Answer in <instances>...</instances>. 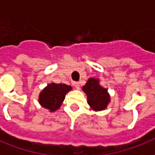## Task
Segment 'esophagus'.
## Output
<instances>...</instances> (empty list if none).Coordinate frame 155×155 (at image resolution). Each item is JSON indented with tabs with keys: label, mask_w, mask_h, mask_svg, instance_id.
Segmentation results:
<instances>
[{
	"label": "esophagus",
	"mask_w": 155,
	"mask_h": 155,
	"mask_svg": "<svg viewBox=\"0 0 155 155\" xmlns=\"http://www.w3.org/2000/svg\"><path fill=\"white\" fill-rule=\"evenodd\" d=\"M73 84H74V86L76 88L77 90H79V89H80V83H79V82H74V83H73Z\"/></svg>",
	"instance_id": "34e87169"
}]
</instances>
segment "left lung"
<instances>
[{"label":"left lung","instance_id":"1","mask_svg":"<svg viewBox=\"0 0 155 155\" xmlns=\"http://www.w3.org/2000/svg\"><path fill=\"white\" fill-rule=\"evenodd\" d=\"M82 91L86 94L87 103L92 110H104L110 102L108 90L101 86L99 79L89 78L85 85L82 87Z\"/></svg>","mask_w":155,"mask_h":155}]
</instances>
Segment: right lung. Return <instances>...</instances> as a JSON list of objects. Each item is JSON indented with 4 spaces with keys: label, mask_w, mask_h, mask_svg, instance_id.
I'll use <instances>...</instances> for the list:
<instances>
[{
    "label": "right lung",
    "mask_w": 155,
    "mask_h": 155,
    "mask_svg": "<svg viewBox=\"0 0 155 155\" xmlns=\"http://www.w3.org/2000/svg\"><path fill=\"white\" fill-rule=\"evenodd\" d=\"M72 90L71 85L51 83L41 91L39 94V104L51 112L60 109L65 98V94Z\"/></svg>",
    "instance_id": "add662e5"
}]
</instances>
